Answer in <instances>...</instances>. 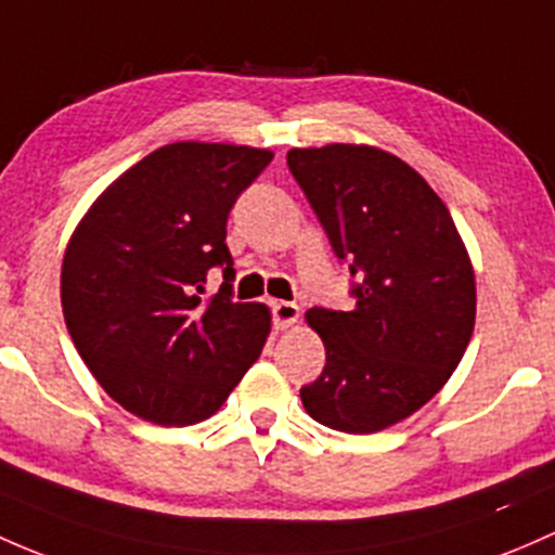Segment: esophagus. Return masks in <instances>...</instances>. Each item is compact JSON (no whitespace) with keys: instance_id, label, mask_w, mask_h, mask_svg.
I'll return each mask as SVG.
<instances>
[{"instance_id":"34e87169","label":"esophagus","mask_w":555,"mask_h":555,"mask_svg":"<svg viewBox=\"0 0 555 555\" xmlns=\"http://www.w3.org/2000/svg\"><path fill=\"white\" fill-rule=\"evenodd\" d=\"M271 313H273V326H276V330H289V326L297 324V319H300V308L287 300L273 302Z\"/></svg>"}]
</instances>
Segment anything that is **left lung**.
<instances>
[{"mask_svg": "<svg viewBox=\"0 0 555 555\" xmlns=\"http://www.w3.org/2000/svg\"><path fill=\"white\" fill-rule=\"evenodd\" d=\"M289 172L332 249L361 273L351 311L311 308L326 364L300 388L306 412L343 434H377L428 404L457 370L476 322V276L447 204L377 145L293 149Z\"/></svg>", "mask_w": 555, "mask_h": 555, "instance_id": "1", "label": "left lung"}]
</instances>
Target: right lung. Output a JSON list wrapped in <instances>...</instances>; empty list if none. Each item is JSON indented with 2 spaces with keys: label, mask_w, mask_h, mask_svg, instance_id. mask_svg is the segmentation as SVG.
Masks as SVG:
<instances>
[{
  "label": "right lung",
  "mask_w": 555,
  "mask_h": 555,
  "mask_svg": "<svg viewBox=\"0 0 555 555\" xmlns=\"http://www.w3.org/2000/svg\"><path fill=\"white\" fill-rule=\"evenodd\" d=\"M273 151L178 140L90 204L68 238L61 302L87 370L156 425L212 417L271 335L262 302H233L225 223ZM227 282L203 295L209 267Z\"/></svg>",
  "instance_id": "obj_1"
}]
</instances>
